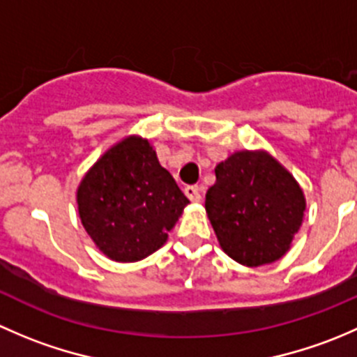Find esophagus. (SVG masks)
Listing matches in <instances>:
<instances>
[{
	"label": "esophagus",
	"mask_w": 357,
	"mask_h": 357,
	"mask_svg": "<svg viewBox=\"0 0 357 357\" xmlns=\"http://www.w3.org/2000/svg\"><path fill=\"white\" fill-rule=\"evenodd\" d=\"M185 195L188 197V199L192 200V202H200V199H202L200 188H199V186H195V185L186 186V188H185Z\"/></svg>",
	"instance_id": "obj_1"
}]
</instances>
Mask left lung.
<instances>
[{"mask_svg":"<svg viewBox=\"0 0 357 357\" xmlns=\"http://www.w3.org/2000/svg\"><path fill=\"white\" fill-rule=\"evenodd\" d=\"M205 211L222 250L243 266L278 261L302 225L304 193L264 152H236L215 167Z\"/></svg>","mask_w":357,"mask_h":357,"instance_id":"1","label":"left lung"}]
</instances>
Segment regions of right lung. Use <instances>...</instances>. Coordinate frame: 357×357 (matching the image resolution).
Listing matches in <instances>:
<instances>
[{
  "label": "right lung",
  "instance_id": "right-lung-1",
  "mask_svg": "<svg viewBox=\"0 0 357 357\" xmlns=\"http://www.w3.org/2000/svg\"><path fill=\"white\" fill-rule=\"evenodd\" d=\"M190 204L146 139L112 146L81 181L79 215L96 247L119 262L153 254Z\"/></svg>",
  "mask_w": 357,
  "mask_h": 357
}]
</instances>
